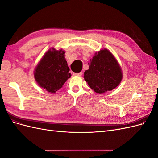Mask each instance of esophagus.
Listing matches in <instances>:
<instances>
[{
  "label": "esophagus",
  "instance_id": "esophagus-1",
  "mask_svg": "<svg viewBox=\"0 0 158 158\" xmlns=\"http://www.w3.org/2000/svg\"><path fill=\"white\" fill-rule=\"evenodd\" d=\"M82 72H80V73H73V74L74 75H75V76H82Z\"/></svg>",
  "mask_w": 158,
  "mask_h": 158
}]
</instances>
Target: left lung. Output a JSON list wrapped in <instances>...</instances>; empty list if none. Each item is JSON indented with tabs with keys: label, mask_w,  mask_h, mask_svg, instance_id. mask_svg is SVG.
Returning <instances> with one entry per match:
<instances>
[{
	"label": "left lung",
	"mask_w": 158,
	"mask_h": 158,
	"mask_svg": "<svg viewBox=\"0 0 158 158\" xmlns=\"http://www.w3.org/2000/svg\"><path fill=\"white\" fill-rule=\"evenodd\" d=\"M84 78L94 92L103 94L115 88L123 78L121 69L112 53L105 49L90 60Z\"/></svg>",
	"instance_id": "obj_1"
}]
</instances>
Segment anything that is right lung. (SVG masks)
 <instances>
[{
  "label": "right lung",
  "instance_id": "1",
  "mask_svg": "<svg viewBox=\"0 0 158 158\" xmlns=\"http://www.w3.org/2000/svg\"><path fill=\"white\" fill-rule=\"evenodd\" d=\"M64 51L49 50L38 63L34 71V77L40 87L47 92L55 93L62 88L71 74Z\"/></svg>",
  "mask_w": 158,
  "mask_h": 158
}]
</instances>
